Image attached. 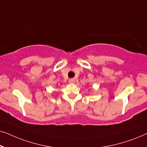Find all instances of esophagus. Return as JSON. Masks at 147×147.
<instances>
[{
  "instance_id": "esophagus-1",
  "label": "esophagus",
  "mask_w": 147,
  "mask_h": 147,
  "mask_svg": "<svg viewBox=\"0 0 147 147\" xmlns=\"http://www.w3.org/2000/svg\"><path fill=\"white\" fill-rule=\"evenodd\" d=\"M69 84H74L75 83V80L74 78H71V79L69 80Z\"/></svg>"
}]
</instances>
